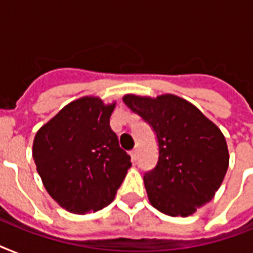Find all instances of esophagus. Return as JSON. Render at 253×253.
I'll use <instances>...</instances> for the list:
<instances>
[{
	"mask_svg": "<svg viewBox=\"0 0 253 253\" xmlns=\"http://www.w3.org/2000/svg\"><path fill=\"white\" fill-rule=\"evenodd\" d=\"M138 156H139L138 148H134V150L131 151V159H132V162H136V160H138Z\"/></svg>",
	"mask_w": 253,
	"mask_h": 253,
	"instance_id": "esophagus-1",
	"label": "esophagus"
}]
</instances>
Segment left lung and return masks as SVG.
Segmentation results:
<instances>
[{
    "label": "left lung",
    "mask_w": 253,
    "mask_h": 253,
    "mask_svg": "<svg viewBox=\"0 0 253 253\" xmlns=\"http://www.w3.org/2000/svg\"><path fill=\"white\" fill-rule=\"evenodd\" d=\"M123 102L156 132L158 164L144 174L151 205L170 216L192 215L215 196L228 168L224 135L193 103L174 94H126Z\"/></svg>",
    "instance_id": "left-lung-1"
}]
</instances>
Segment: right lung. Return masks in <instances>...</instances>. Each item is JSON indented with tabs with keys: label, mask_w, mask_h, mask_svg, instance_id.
<instances>
[{
	"label": "right lung",
	"mask_w": 253,
	"mask_h": 253,
	"mask_svg": "<svg viewBox=\"0 0 253 253\" xmlns=\"http://www.w3.org/2000/svg\"><path fill=\"white\" fill-rule=\"evenodd\" d=\"M115 102L86 95L64 106L38 130L37 170L48 194L73 214L106 208L131 167L110 127Z\"/></svg>",
	"instance_id": "obj_1"
}]
</instances>
